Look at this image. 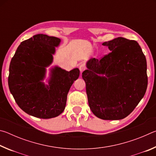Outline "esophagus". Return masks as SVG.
<instances>
[{
    "label": "esophagus",
    "mask_w": 156,
    "mask_h": 156,
    "mask_svg": "<svg viewBox=\"0 0 156 156\" xmlns=\"http://www.w3.org/2000/svg\"><path fill=\"white\" fill-rule=\"evenodd\" d=\"M79 69H80V72L82 73V72H84V71L86 69V66L84 65V64L80 65V66H79Z\"/></svg>",
    "instance_id": "esophagus-1"
}]
</instances>
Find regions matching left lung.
<instances>
[{
  "label": "left lung",
  "mask_w": 156,
  "mask_h": 156,
  "mask_svg": "<svg viewBox=\"0 0 156 156\" xmlns=\"http://www.w3.org/2000/svg\"><path fill=\"white\" fill-rule=\"evenodd\" d=\"M102 45L108 47L111 52L100 59L89 60L87 69L82 73L89 105L100 119H123L133 112L146 92V58L136 41L118 37Z\"/></svg>",
  "instance_id": "left-lung-1"
}]
</instances>
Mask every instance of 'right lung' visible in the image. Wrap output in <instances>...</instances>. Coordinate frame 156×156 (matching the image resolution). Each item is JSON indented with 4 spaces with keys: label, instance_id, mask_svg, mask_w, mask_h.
Segmentation results:
<instances>
[{
    "label": "right lung",
    "instance_id": "add662e5",
    "mask_svg": "<svg viewBox=\"0 0 156 156\" xmlns=\"http://www.w3.org/2000/svg\"><path fill=\"white\" fill-rule=\"evenodd\" d=\"M60 42L56 37L37 34L20 43L10 62V92L18 107L34 117L48 119L62 113L71 86L80 75L78 68L67 72L56 67L49 86L41 81Z\"/></svg>",
    "mask_w": 156,
    "mask_h": 156
}]
</instances>
